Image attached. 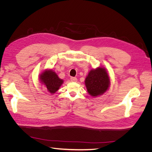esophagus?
Listing matches in <instances>:
<instances>
[{"instance_id": "esophagus-1", "label": "esophagus", "mask_w": 152, "mask_h": 152, "mask_svg": "<svg viewBox=\"0 0 152 152\" xmlns=\"http://www.w3.org/2000/svg\"><path fill=\"white\" fill-rule=\"evenodd\" d=\"M70 80L72 82H77V79L76 77H72L70 78Z\"/></svg>"}]
</instances>
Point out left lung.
I'll return each instance as SVG.
<instances>
[{
  "label": "left lung",
  "mask_w": 152,
  "mask_h": 152,
  "mask_svg": "<svg viewBox=\"0 0 152 152\" xmlns=\"http://www.w3.org/2000/svg\"><path fill=\"white\" fill-rule=\"evenodd\" d=\"M85 84L88 93L92 96H97L108 90L110 79L104 68H98L89 72Z\"/></svg>",
  "instance_id": "1"
}]
</instances>
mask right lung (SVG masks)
Returning <instances> with one entry per match:
<instances>
[{
    "label": "right lung",
    "instance_id": "obj_1",
    "mask_svg": "<svg viewBox=\"0 0 152 152\" xmlns=\"http://www.w3.org/2000/svg\"><path fill=\"white\" fill-rule=\"evenodd\" d=\"M40 79L51 94L56 93L63 82V80L59 79L56 73L51 70L44 72L40 75Z\"/></svg>",
    "mask_w": 152,
    "mask_h": 152
}]
</instances>
